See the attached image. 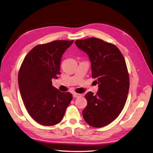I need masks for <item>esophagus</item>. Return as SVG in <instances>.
<instances>
[{"instance_id": "1", "label": "esophagus", "mask_w": 153, "mask_h": 153, "mask_svg": "<svg viewBox=\"0 0 153 153\" xmlns=\"http://www.w3.org/2000/svg\"><path fill=\"white\" fill-rule=\"evenodd\" d=\"M80 96V94H77V93H73V98H78V97H79Z\"/></svg>"}]
</instances>
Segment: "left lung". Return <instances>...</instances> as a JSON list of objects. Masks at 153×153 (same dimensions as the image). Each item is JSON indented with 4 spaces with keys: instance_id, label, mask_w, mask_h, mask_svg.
Wrapping results in <instances>:
<instances>
[{
    "instance_id": "obj_1",
    "label": "left lung",
    "mask_w": 153,
    "mask_h": 153,
    "mask_svg": "<svg viewBox=\"0 0 153 153\" xmlns=\"http://www.w3.org/2000/svg\"><path fill=\"white\" fill-rule=\"evenodd\" d=\"M77 47L89 57L92 77L98 84L96 94L88 92L82 114L91 126L102 128L116 119L126 103L129 87L124 58L116 46L102 39L89 38L76 40Z\"/></svg>"
}]
</instances>
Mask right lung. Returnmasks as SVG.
Wrapping results in <instances>:
<instances>
[{
    "mask_svg": "<svg viewBox=\"0 0 153 153\" xmlns=\"http://www.w3.org/2000/svg\"><path fill=\"white\" fill-rule=\"evenodd\" d=\"M73 40H58L36 46L27 54L18 73V86L29 115L44 126L62 121L73 96L52 86V80L60 75L64 52Z\"/></svg>",
    "mask_w": 153,
    "mask_h": 153,
    "instance_id": "obj_1",
    "label": "right lung"
}]
</instances>
